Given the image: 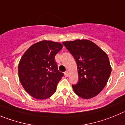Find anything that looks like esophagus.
Here are the masks:
<instances>
[{
    "label": "esophagus",
    "mask_w": 125,
    "mask_h": 125,
    "mask_svg": "<svg viewBox=\"0 0 125 125\" xmlns=\"http://www.w3.org/2000/svg\"><path fill=\"white\" fill-rule=\"evenodd\" d=\"M64 74H65V76L66 77L68 76V75H69V73H68V71H66L65 72H64Z\"/></svg>",
    "instance_id": "esophagus-1"
}]
</instances>
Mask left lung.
I'll return each instance as SVG.
<instances>
[{
  "instance_id": "1",
  "label": "left lung",
  "mask_w": 125,
  "mask_h": 125,
  "mask_svg": "<svg viewBox=\"0 0 125 125\" xmlns=\"http://www.w3.org/2000/svg\"><path fill=\"white\" fill-rule=\"evenodd\" d=\"M77 64L78 82L72 85L76 94L89 99L104 88L112 68L107 53L95 43L86 39L63 42Z\"/></svg>"
}]
</instances>
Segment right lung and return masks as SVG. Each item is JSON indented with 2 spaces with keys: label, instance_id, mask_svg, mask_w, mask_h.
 <instances>
[{
  "label": "right lung",
  "instance_id": "obj_1",
  "mask_svg": "<svg viewBox=\"0 0 125 125\" xmlns=\"http://www.w3.org/2000/svg\"><path fill=\"white\" fill-rule=\"evenodd\" d=\"M63 45L51 41H42L24 52L18 64L21 84L30 95L46 99L53 95L57 84L63 76L59 72L55 56Z\"/></svg>",
  "mask_w": 125,
  "mask_h": 125
}]
</instances>
